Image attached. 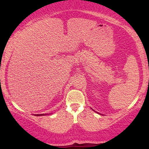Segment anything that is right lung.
Masks as SVG:
<instances>
[{
    "instance_id": "add662e5",
    "label": "right lung",
    "mask_w": 149,
    "mask_h": 149,
    "mask_svg": "<svg viewBox=\"0 0 149 149\" xmlns=\"http://www.w3.org/2000/svg\"><path fill=\"white\" fill-rule=\"evenodd\" d=\"M46 115V114H45ZM45 115V114H40V115H35V116H43Z\"/></svg>"
}]
</instances>
